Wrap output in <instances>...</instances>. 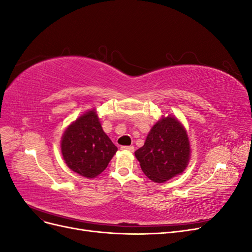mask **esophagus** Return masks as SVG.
Here are the masks:
<instances>
[{
    "instance_id": "esophagus-1",
    "label": "esophagus",
    "mask_w": 252,
    "mask_h": 252,
    "mask_svg": "<svg viewBox=\"0 0 252 252\" xmlns=\"http://www.w3.org/2000/svg\"><path fill=\"white\" fill-rule=\"evenodd\" d=\"M121 149L122 150H126V151H130V152L134 151V147L133 146H122Z\"/></svg>"
}]
</instances>
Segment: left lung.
Returning <instances> with one entry per match:
<instances>
[{
  "mask_svg": "<svg viewBox=\"0 0 252 252\" xmlns=\"http://www.w3.org/2000/svg\"><path fill=\"white\" fill-rule=\"evenodd\" d=\"M146 177L164 183L185 171L191 157L186 128L174 116H162L134 152Z\"/></svg>",
  "mask_w": 252,
  "mask_h": 252,
  "instance_id": "obj_1",
  "label": "left lung"
}]
</instances>
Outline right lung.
<instances>
[{
  "mask_svg": "<svg viewBox=\"0 0 252 252\" xmlns=\"http://www.w3.org/2000/svg\"><path fill=\"white\" fill-rule=\"evenodd\" d=\"M117 150L104 132L94 108L71 122L61 139V152L66 165L87 179L101 174Z\"/></svg>",
  "mask_w": 252,
  "mask_h": 252,
  "instance_id": "right-lung-1",
  "label": "right lung"
}]
</instances>
